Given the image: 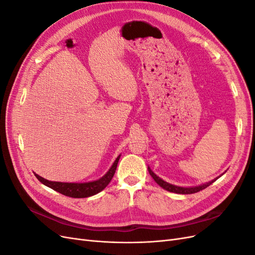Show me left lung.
<instances>
[{
	"label": "left lung",
	"mask_w": 255,
	"mask_h": 255,
	"mask_svg": "<svg viewBox=\"0 0 255 255\" xmlns=\"http://www.w3.org/2000/svg\"><path fill=\"white\" fill-rule=\"evenodd\" d=\"M148 170H149L150 175L153 177V180L155 181L161 188H164L165 190H168V191H170V192H175V194H182V195L195 194V192H198V191H200V190H202V189H204V188L208 187V186H210L211 184H213L216 180H218L219 177H220L223 173L226 172V171H225V172H223L221 175H219V176H217V177H215L214 180H212V181H210V182L203 183V184H201V185H198V186L183 187V186H177V185L170 184V183H168V182L164 181L163 179H160V177H159L158 175H156L155 173H154V172L151 170V168H150L149 166H148Z\"/></svg>",
	"instance_id": "obj_1"
}]
</instances>
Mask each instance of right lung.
Here are the masks:
<instances>
[{"label":"right lung","instance_id":"obj_1","mask_svg":"<svg viewBox=\"0 0 255 255\" xmlns=\"http://www.w3.org/2000/svg\"><path fill=\"white\" fill-rule=\"evenodd\" d=\"M121 154L116 157L115 161L111 168L107 170V172L100 179L91 182H84V183H65V182H54L45 180L44 177L38 175L35 173V176L39 180L43 185L48 186L55 191L59 192L61 195H65L67 197L71 198H87L95 196L99 194L100 191H102L107 185L112 181L113 176L115 174L116 169H117V165Z\"/></svg>","mask_w":255,"mask_h":255}]
</instances>
